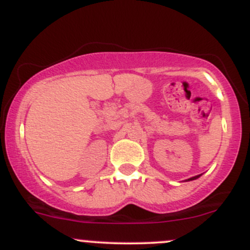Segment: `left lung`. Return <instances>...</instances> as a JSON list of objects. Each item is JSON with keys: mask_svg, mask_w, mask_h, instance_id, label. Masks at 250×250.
<instances>
[{"mask_svg": "<svg viewBox=\"0 0 250 250\" xmlns=\"http://www.w3.org/2000/svg\"><path fill=\"white\" fill-rule=\"evenodd\" d=\"M202 175V174H200V175H196V176H192V178H190V179H188V180L186 181H191V180H196V179H198L200 178V176Z\"/></svg>", "mask_w": 250, "mask_h": 250, "instance_id": "8db88e82", "label": "left lung"}]
</instances>
